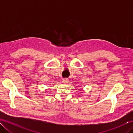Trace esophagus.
Listing matches in <instances>:
<instances>
[{"label": "esophagus", "mask_w": 133, "mask_h": 133, "mask_svg": "<svg viewBox=\"0 0 133 133\" xmlns=\"http://www.w3.org/2000/svg\"><path fill=\"white\" fill-rule=\"evenodd\" d=\"M62 82H63V83H68V82H69V79H68V78H64V79H63V80H62Z\"/></svg>", "instance_id": "1"}]
</instances>
